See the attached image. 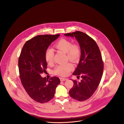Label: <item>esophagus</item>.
<instances>
[{"mask_svg":"<svg viewBox=\"0 0 124 124\" xmlns=\"http://www.w3.org/2000/svg\"><path fill=\"white\" fill-rule=\"evenodd\" d=\"M66 80H68L67 78H60L61 81H65Z\"/></svg>","mask_w":124,"mask_h":124,"instance_id":"34e87169","label":"esophagus"}]
</instances>
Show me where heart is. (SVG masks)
<instances>
[{"mask_svg": "<svg viewBox=\"0 0 124 124\" xmlns=\"http://www.w3.org/2000/svg\"><path fill=\"white\" fill-rule=\"evenodd\" d=\"M54 47L55 49L66 53V59L72 62H77L80 59L81 51L77 44H72L69 40L62 39L57 42ZM45 60L47 63L51 65L54 62V52L52 49H47L45 54ZM73 70V66L70 62L62 64L56 66L54 70L55 74L61 77H65Z\"/></svg>", "mask_w": 124, "mask_h": 124, "instance_id": "1", "label": "heart"}]
</instances>
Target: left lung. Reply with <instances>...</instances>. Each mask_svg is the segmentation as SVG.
<instances>
[{
    "instance_id": "obj_1",
    "label": "left lung",
    "mask_w": 124,
    "mask_h": 124,
    "mask_svg": "<svg viewBox=\"0 0 124 124\" xmlns=\"http://www.w3.org/2000/svg\"><path fill=\"white\" fill-rule=\"evenodd\" d=\"M75 37L78 42L81 56L73 75L81 76L80 82L72 80L73 86L69 91L71 97L79 101L89 99L97 89L103 71V62L99 47L95 41L84 33L77 31L65 34Z\"/></svg>"
}]
</instances>
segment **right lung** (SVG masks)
<instances>
[{
    "mask_svg": "<svg viewBox=\"0 0 124 124\" xmlns=\"http://www.w3.org/2000/svg\"><path fill=\"white\" fill-rule=\"evenodd\" d=\"M60 36L38 35L24 44L18 60L19 71L21 83L27 93L34 101L43 103L53 98L55 89L60 83L59 78L50 79L42 78L47 63L45 54L52 42Z\"/></svg>",
    "mask_w": 124,
    "mask_h": 124,
    "instance_id": "obj_1",
    "label": "right lung"
}]
</instances>
